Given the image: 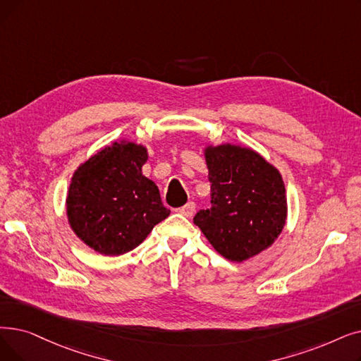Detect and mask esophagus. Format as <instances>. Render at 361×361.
<instances>
[{
	"instance_id": "1",
	"label": "esophagus",
	"mask_w": 361,
	"mask_h": 361,
	"mask_svg": "<svg viewBox=\"0 0 361 361\" xmlns=\"http://www.w3.org/2000/svg\"><path fill=\"white\" fill-rule=\"evenodd\" d=\"M195 209H196V203L195 202H187L184 207L177 209V212H180L181 215H184L187 218H190L195 214Z\"/></svg>"
}]
</instances>
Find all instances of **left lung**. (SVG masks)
<instances>
[{
	"label": "left lung",
	"mask_w": 361,
	"mask_h": 361,
	"mask_svg": "<svg viewBox=\"0 0 361 361\" xmlns=\"http://www.w3.org/2000/svg\"><path fill=\"white\" fill-rule=\"evenodd\" d=\"M211 207L193 221L216 252L242 262L267 249L286 221L285 184L279 171L250 149L208 147Z\"/></svg>",
	"instance_id": "8db88e82"
}]
</instances>
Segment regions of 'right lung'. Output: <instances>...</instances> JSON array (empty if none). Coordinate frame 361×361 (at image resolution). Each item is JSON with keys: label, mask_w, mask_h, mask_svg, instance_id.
Masks as SVG:
<instances>
[{"label": "right lung", "mask_w": 361, "mask_h": 361, "mask_svg": "<svg viewBox=\"0 0 361 361\" xmlns=\"http://www.w3.org/2000/svg\"><path fill=\"white\" fill-rule=\"evenodd\" d=\"M146 161L143 146L115 143L73 174L66 200L69 224L96 252H130L169 215L158 187L143 176Z\"/></svg>", "instance_id": "1"}]
</instances>
